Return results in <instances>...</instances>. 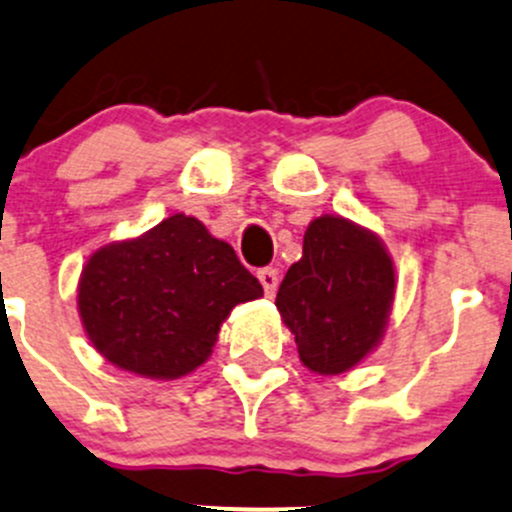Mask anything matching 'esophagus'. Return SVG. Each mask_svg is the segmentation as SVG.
<instances>
[{"label": "esophagus", "instance_id": "obj_1", "mask_svg": "<svg viewBox=\"0 0 512 512\" xmlns=\"http://www.w3.org/2000/svg\"><path fill=\"white\" fill-rule=\"evenodd\" d=\"M257 279H260V284L265 287L267 297H274V292H277L279 287L277 270H274V267H262V270H257Z\"/></svg>", "mask_w": 512, "mask_h": 512}]
</instances>
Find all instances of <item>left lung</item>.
Segmentation results:
<instances>
[{"mask_svg": "<svg viewBox=\"0 0 512 512\" xmlns=\"http://www.w3.org/2000/svg\"><path fill=\"white\" fill-rule=\"evenodd\" d=\"M395 299V265L383 240L341 215H321L304 233L277 309L301 363L319 375L355 368L378 348Z\"/></svg>", "mask_w": 512, "mask_h": 512, "instance_id": "8db88e82", "label": "left lung"}]
</instances>
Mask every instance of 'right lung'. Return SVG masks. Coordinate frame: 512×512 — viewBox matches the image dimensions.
I'll use <instances>...</instances> for the list:
<instances>
[{"label":"right lung","instance_id":"obj_1","mask_svg":"<svg viewBox=\"0 0 512 512\" xmlns=\"http://www.w3.org/2000/svg\"><path fill=\"white\" fill-rule=\"evenodd\" d=\"M262 284L228 242L176 213L132 240L93 252L78 282V311L102 358L152 380L193 373L218 331Z\"/></svg>","mask_w":512,"mask_h":512}]
</instances>
